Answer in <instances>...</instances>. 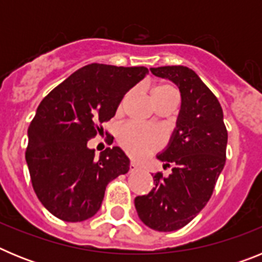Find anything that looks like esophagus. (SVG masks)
Returning <instances> with one entry per match:
<instances>
[{"mask_svg": "<svg viewBox=\"0 0 262 262\" xmlns=\"http://www.w3.org/2000/svg\"><path fill=\"white\" fill-rule=\"evenodd\" d=\"M138 164H135L134 163V161H131V163H129V172H135V170H138Z\"/></svg>", "mask_w": 262, "mask_h": 262, "instance_id": "obj_1", "label": "esophagus"}]
</instances>
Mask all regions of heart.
I'll return each instance as SVG.
<instances>
[{"label": "heart", "instance_id": "1", "mask_svg": "<svg viewBox=\"0 0 262 262\" xmlns=\"http://www.w3.org/2000/svg\"><path fill=\"white\" fill-rule=\"evenodd\" d=\"M170 92H176L174 88L170 85H160L154 90V94ZM118 142L127 154L136 159H143L163 147L165 143V134L163 129L156 127L128 122L118 129Z\"/></svg>", "mask_w": 262, "mask_h": 262}]
</instances>
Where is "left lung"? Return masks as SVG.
I'll list each match as a JSON object with an SVG mask.
<instances>
[{
	"label": "left lung",
	"instance_id": "8db88e82",
	"mask_svg": "<svg viewBox=\"0 0 262 262\" xmlns=\"http://www.w3.org/2000/svg\"><path fill=\"white\" fill-rule=\"evenodd\" d=\"M151 72L173 81L182 102L172 140L157 156L172 173H156L155 187L136 196L135 207L145 226L170 232L190 223L211 198L226 164L228 134L221 103L193 69L172 66Z\"/></svg>",
	"mask_w": 262,
	"mask_h": 262
}]
</instances>
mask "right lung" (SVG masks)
<instances>
[{
	"mask_svg": "<svg viewBox=\"0 0 262 262\" xmlns=\"http://www.w3.org/2000/svg\"><path fill=\"white\" fill-rule=\"evenodd\" d=\"M147 75L145 67L94 62L43 98L29 127L26 161L34 191L51 214L72 223L86 221L101 207L108 182L128 172L129 160L119 147L106 148L97 160L88 142L105 133L103 122Z\"/></svg>",
	"mask_w": 262,
	"mask_h": 262,
	"instance_id": "add662e5",
	"label": "right lung"
}]
</instances>
